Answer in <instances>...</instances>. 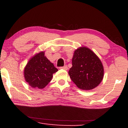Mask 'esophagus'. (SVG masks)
I'll list each match as a JSON object with an SVG mask.
<instances>
[{"mask_svg":"<svg viewBox=\"0 0 128 128\" xmlns=\"http://www.w3.org/2000/svg\"><path fill=\"white\" fill-rule=\"evenodd\" d=\"M60 69H64V70H68V66H64L60 67Z\"/></svg>","mask_w":128,"mask_h":128,"instance_id":"esophagus-1","label":"esophagus"}]
</instances>
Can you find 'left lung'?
<instances>
[{
    "label": "left lung",
    "instance_id": "obj_1",
    "mask_svg": "<svg viewBox=\"0 0 128 128\" xmlns=\"http://www.w3.org/2000/svg\"><path fill=\"white\" fill-rule=\"evenodd\" d=\"M72 66L68 74L78 88L90 90L97 87L103 80L104 68L96 54L86 47H80L74 51Z\"/></svg>",
    "mask_w": 128,
    "mask_h": 128
}]
</instances>
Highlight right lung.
I'll use <instances>...</instances> for the list:
<instances>
[{"mask_svg": "<svg viewBox=\"0 0 128 128\" xmlns=\"http://www.w3.org/2000/svg\"><path fill=\"white\" fill-rule=\"evenodd\" d=\"M58 69L44 55V51L30 58L24 68L25 81L33 88L42 89L48 85Z\"/></svg>", "mask_w": 128, "mask_h": 128, "instance_id": "add662e5", "label": "right lung"}]
</instances>
